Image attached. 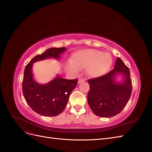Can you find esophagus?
I'll list each match as a JSON object with an SVG mask.
<instances>
[{"label":"esophagus","instance_id":"34e87169","mask_svg":"<svg viewBox=\"0 0 152 152\" xmlns=\"http://www.w3.org/2000/svg\"><path fill=\"white\" fill-rule=\"evenodd\" d=\"M84 80L83 79H79V81H78V84H80L82 82H84Z\"/></svg>","mask_w":152,"mask_h":152}]
</instances>
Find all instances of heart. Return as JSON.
<instances>
[{"instance_id":"1","label":"heart","mask_w":152,"mask_h":152,"mask_svg":"<svg viewBox=\"0 0 152 152\" xmlns=\"http://www.w3.org/2000/svg\"><path fill=\"white\" fill-rule=\"evenodd\" d=\"M113 63L110 53L97 49H82L72 54L70 61L66 63V70L73 73L86 68L87 75L99 78L105 75Z\"/></svg>"}]
</instances>
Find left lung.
<instances>
[{
  "label": "left lung",
  "instance_id": "1",
  "mask_svg": "<svg viewBox=\"0 0 152 152\" xmlns=\"http://www.w3.org/2000/svg\"><path fill=\"white\" fill-rule=\"evenodd\" d=\"M119 75L123 76V80L117 82L116 77ZM130 77L128 67L118 58L112 70L102 77L88 80L90 89L87 101L95 115L102 117H112L122 111L132 93Z\"/></svg>",
  "mask_w": 152,
  "mask_h": 152
}]
</instances>
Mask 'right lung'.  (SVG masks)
<instances>
[{
	"mask_svg": "<svg viewBox=\"0 0 152 152\" xmlns=\"http://www.w3.org/2000/svg\"><path fill=\"white\" fill-rule=\"evenodd\" d=\"M66 48H51L37 55L25 68L22 90L26 103L34 112L45 117H54L65 110L72 91L78 79L68 80L58 75L48 84H40L34 79L33 64L45 59H58Z\"/></svg>",
	"mask_w": 152,
	"mask_h": 152,
	"instance_id": "add662e5",
	"label": "right lung"
}]
</instances>
